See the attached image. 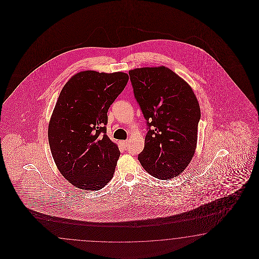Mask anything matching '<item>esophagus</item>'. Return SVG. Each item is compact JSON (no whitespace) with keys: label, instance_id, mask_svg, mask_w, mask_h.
Returning a JSON list of instances; mask_svg holds the SVG:
<instances>
[{"label":"esophagus","instance_id":"1","mask_svg":"<svg viewBox=\"0 0 259 259\" xmlns=\"http://www.w3.org/2000/svg\"><path fill=\"white\" fill-rule=\"evenodd\" d=\"M121 145H122V147L124 148V149H127L128 148V145H129V141H122L121 142Z\"/></svg>","mask_w":259,"mask_h":259}]
</instances>
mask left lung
I'll return each instance as SVG.
<instances>
[{
  "label": "left lung",
  "instance_id": "1",
  "mask_svg": "<svg viewBox=\"0 0 259 259\" xmlns=\"http://www.w3.org/2000/svg\"><path fill=\"white\" fill-rule=\"evenodd\" d=\"M134 96L146 120L139 160L160 180L180 176L194 157L200 108L188 83L165 66L129 71Z\"/></svg>",
  "mask_w": 259,
  "mask_h": 259
}]
</instances>
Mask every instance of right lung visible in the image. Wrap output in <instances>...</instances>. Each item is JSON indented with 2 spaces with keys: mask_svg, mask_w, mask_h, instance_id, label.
I'll use <instances>...</instances> for the list:
<instances>
[{
  "mask_svg": "<svg viewBox=\"0 0 259 259\" xmlns=\"http://www.w3.org/2000/svg\"><path fill=\"white\" fill-rule=\"evenodd\" d=\"M128 79L122 72L83 71L61 91L48 141L59 171L77 188L98 191L113 178L120 152L106 135L107 112Z\"/></svg>",
  "mask_w": 259,
  "mask_h": 259,
  "instance_id": "right-lung-1",
  "label": "right lung"
}]
</instances>
